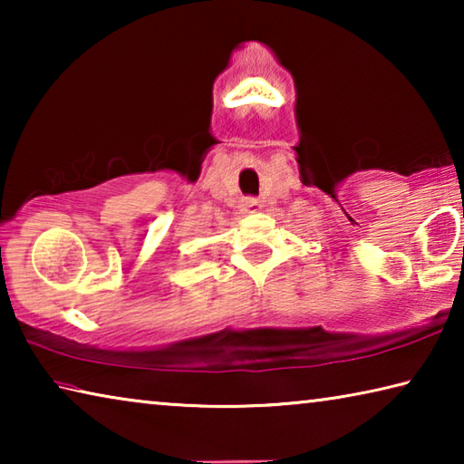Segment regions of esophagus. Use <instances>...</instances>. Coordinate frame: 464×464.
I'll list each match as a JSON object with an SVG mask.
<instances>
[{"label": "esophagus", "instance_id": "34e87169", "mask_svg": "<svg viewBox=\"0 0 464 464\" xmlns=\"http://www.w3.org/2000/svg\"><path fill=\"white\" fill-rule=\"evenodd\" d=\"M243 210H246V213H257V210H260V202H257L256 198H246L243 200Z\"/></svg>", "mask_w": 464, "mask_h": 464}]
</instances>
